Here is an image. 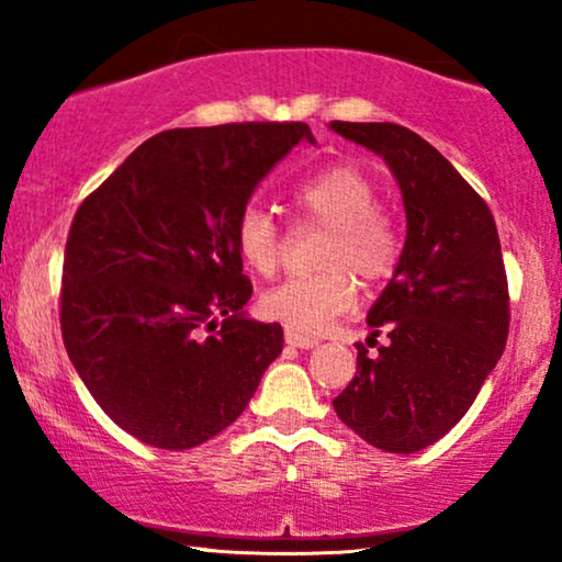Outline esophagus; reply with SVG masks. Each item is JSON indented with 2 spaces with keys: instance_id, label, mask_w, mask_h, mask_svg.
<instances>
[{
  "instance_id": "1",
  "label": "esophagus",
  "mask_w": 562,
  "mask_h": 562,
  "mask_svg": "<svg viewBox=\"0 0 562 562\" xmlns=\"http://www.w3.org/2000/svg\"><path fill=\"white\" fill-rule=\"evenodd\" d=\"M285 344L295 346V348H314L319 344V338L317 335H308V333H301V330H293V327H288Z\"/></svg>"
}]
</instances>
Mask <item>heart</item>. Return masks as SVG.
<instances>
[{
	"label": "heart",
	"instance_id": "b5f03b06",
	"mask_svg": "<svg viewBox=\"0 0 562 562\" xmlns=\"http://www.w3.org/2000/svg\"><path fill=\"white\" fill-rule=\"evenodd\" d=\"M293 203L306 222L327 229L317 263L322 272L288 277L261 293L259 312L293 330H319L357 303L362 282H383L402 256V232L378 209V187L357 166H330L293 187ZM235 248L245 269L272 274L282 259V232L261 205H245L235 222Z\"/></svg>",
	"mask_w": 562,
	"mask_h": 562
}]
</instances>
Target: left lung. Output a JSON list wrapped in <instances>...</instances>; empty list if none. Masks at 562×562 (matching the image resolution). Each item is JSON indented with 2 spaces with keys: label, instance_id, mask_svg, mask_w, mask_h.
I'll return each mask as SVG.
<instances>
[{
  "label": "left lung",
  "instance_id": "8db88e82",
  "mask_svg": "<svg viewBox=\"0 0 562 562\" xmlns=\"http://www.w3.org/2000/svg\"><path fill=\"white\" fill-rule=\"evenodd\" d=\"M378 153L402 190L406 243L367 314L370 344L335 412L372 447L415 454L447 436L499 362L509 330L507 274L488 205L420 134L398 124L330 121ZM378 344V340H375Z\"/></svg>",
  "mask_w": 562,
  "mask_h": 562
}]
</instances>
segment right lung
I'll return each mask as SVG.
<instances>
[{"mask_svg":"<svg viewBox=\"0 0 562 562\" xmlns=\"http://www.w3.org/2000/svg\"><path fill=\"white\" fill-rule=\"evenodd\" d=\"M312 128L224 124L142 142L76 211L60 288L63 344L126 434L192 449L243 415L282 351V327L245 317L235 222Z\"/></svg>","mask_w":562,"mask_h":562,"instance_id":"1","label":"right lung"}]
</instances>
